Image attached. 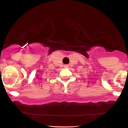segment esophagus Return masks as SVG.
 Instances as JSON below:
<instances>
[{"instance_id":"obj_1","label":"esophagus","mask_w":128,"mask_h":128,"mask_svg":"<svg viewBox=\"0 0 128 128\" xmlns=\"http://www.w3.org/2000/svg\"><path fill=\"white\" fill-rule=\"evenodd\" d=\"M64 67L65 68H68V67H69V66L67 65V64H66V65H64Z\"/></svg>"}]
</instances>
